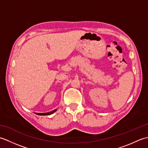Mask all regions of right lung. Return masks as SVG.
<instances>
[{
	"label": "right lung",
	"mask_w": 148,
	"mask_h": 148,
	"mask_svg": "<svg viewBox=\"0 0 148 148\" xmlns=\"http://www.w3.org/2000/svg\"><path fill=\"white\" fill-rule=\"evenodd\" d=\"M56 111V109H55V110H54V111H53L50 112H46V113H36V114H37V115H43V116L49 115V114H53V112H55Z\"/></svg>",
	"instance_id": "1"
}]
</instances>
